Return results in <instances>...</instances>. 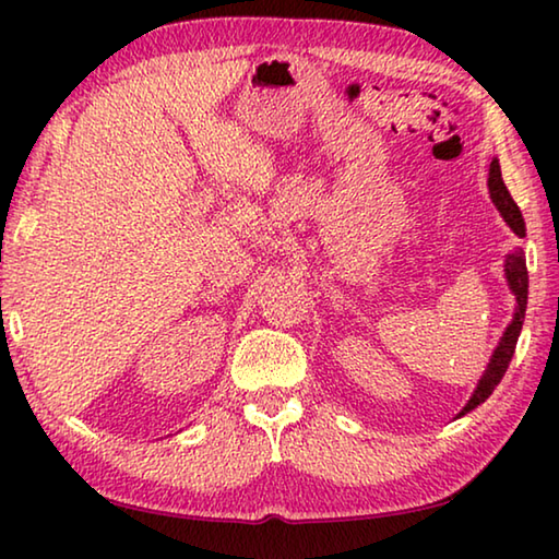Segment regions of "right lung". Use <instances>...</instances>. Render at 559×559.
I'll list each match as a JSON object with an SVG mask.
<instances>
[{
  "mask_svg": "<svg viewBox=\"0 0 559 559\" xmlns=\"http://www.w3.org/2000/svg\"><path fill=\"white\" fill-rule=\"evenodd\" d=\"M488 187H490V200H493L496 210L503 216L506 224L513 229V234H518L520 239L525 236V222H523V214H520L518 204L513 202V197L503 185V177H500L498 167H493V173H490L488 179ZM506 278H508V286L510 290L515 293V316H513V323L506 328L503 337H500V343L496 347V353L490 355V362L486 367L484 377H480V382L476 386V392H473L468 406H463L461 416L476 409L480 402H486L490 392L496 390V384L503 380V374L510 365V357L515 353V343H518V335L520 330H523V318H525V308H527V269H525V257L520 251L515 253H508L506 259Z\"/></svg>",
  "mask_w": 559,
  "mask_h": 559,
  "instance_id": "1",
  "label": "right lung"
}]
</instances>
